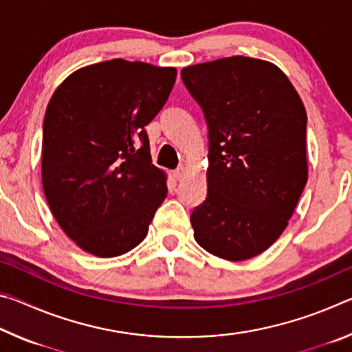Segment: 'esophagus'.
Returning <instances> with one entry per match:
<instances>
[{
    "mask_svg": "<svg viewBox=\"0 0 352 352\" xmlns=\"http://www.w3.org/2000/svg\"><path fill=\"white\" fill-rule=\"evenodd\" d=\"M172 174H174V177L177 178V180H182V178L184 177V174H186V169L183 168V166H178V168L172 172Z\"/></svg>",
    "mask_w": 352,
    "mask_h": 352,
    "instance_id": "1",
    "label": "esophagus"
}]
</instances>
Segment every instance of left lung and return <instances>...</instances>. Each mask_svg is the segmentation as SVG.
I'll return each mask as SVG.
<instances>
[{"instance_id":"left-lung-1","label":"left lung","mask_w":352,"mask_h":352,"mask_svg":"<svg viewBox=\"0 0 352 352\" xmlns=\"http://www.w3.org/2000/svg\"><path fill=\"white\" fill-rule=\"evenodd\" d=\"M208 126V194L190 214L194 237L217 258L265 252L287 226L307 182V115L281 69L225 57L182 69Z\"/></svg>"}]
</instances>
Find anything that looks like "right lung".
<instances>
[{
	"label": "right lung",
	"instance_id": "obj_1",
	"mask_svg": "<svg viewBox=\"0 0 352 352\" xmlns=\"http://www.w3.org/2000/svg\"><path fill=\"white\" fill-rule=\"evenodd\" d=\"M175 68L113 58L77 69L43 121L41 182L58 225L87 253L115 258L142 242L168 194L146 126L175 83Z\"/></svg>",
	"mask_w": 352,
	"mask_h": 352
}]
</instances>
